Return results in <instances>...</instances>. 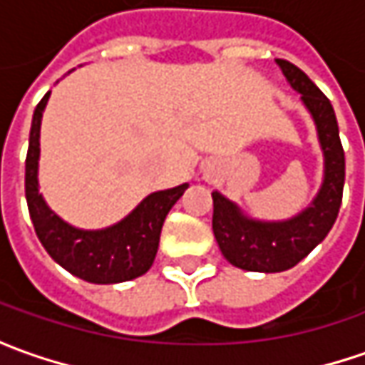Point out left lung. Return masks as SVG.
I'll return each instance as SVG.
<instances>
[{
    "label": "left lung",
    "mask_w": 365,
    "mask_h": 365,
    "mask_svg": "<svg viewBox=\"0 0 365 365\" xmlns=\"http://www.w3.org/2000/svg\"><path fill=\"white\" fill-rule=\"evenodd\" d=\"M288 85L301 93L323 150V182L307 209L284 221L247 217L240 205L213 190V233L225 259L247 272H284L307 258L331 232L344 197L345 154L331 101L299 66L278 58Z\"/></svg>",
    "instance_id": "1"
}]
</instances>
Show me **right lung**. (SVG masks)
I'll use <instances>...</instances> for the list:
<instances>
[{
	"label": "right lung",
	"mask_w": 365,
	"mask_h": 365,
	"mask_svg": "<svg viewBox=\"0 0 365 365\" xmlns=\"http://www.w3.org/2000/svg\"><path fill=\"white\" fill-rule=\"evenodd\" d=\"M48 97L50 91L34 109L26 156V201L40 244L64 270L93 284H118L146 274L158 252L164 219L189 182L150 192L132 213L103 230H78L66 223L46 205L38 187L40 123Z\"/></svg>",
	"instance_id": "right-lung-1"
}]
</instances>
